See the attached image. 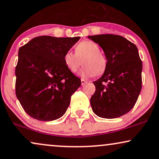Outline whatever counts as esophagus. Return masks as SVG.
<instances>
[{
    "mask_svg": "<svg viewBox=\"0 0 159 159\" xmlns=\"http://www.w3.org/2000/svg\"><path fill=\"white\" fill-rule=\"evenodd\" d=\"M81 85H82V86L84 85V84L87 83V81H86V80H84V79H81Z\"/></svg>",
    "mask_w": 159,
    "mask_h": 159,
    "instance_id": "esophagus-1",
    "label": "esophagus"
}]
</instances>
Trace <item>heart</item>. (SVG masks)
<instances>
[{"label":"heart","mask_w":159,"mask_h":159,"mask_svg":"<svg viewBox=\"0 0 159 159\" xmlns=\"http://www.w3.org/2000/svg\"><path fill=\"white\" fill-rule=\"evenodd\" d=\"M99 50V46L94 42L83 41L76 45L75 53L70 51L65 53L64 64L71 73H75L83 62L84 66L80 71L82 77L100 75L106 70L107 60Z\"/></svg>","instance_id":"heart-1"}]
</instances>
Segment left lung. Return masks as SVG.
<instances>
[{
  "label": "left lung",
  "mask_w": 159,
  "mask_h": 159,
  "mask_svg": "<svg viewBox=\"0 0 159 159\" xmlns=\"http://www.w3.org/2000/svg\"><path fill=\"white\" fill-rule=\"evenodd\" d=\"M105 52L107 67L102 76L93 82L92 111L99 117L115 118L134 106L142 89L143 64L138 50L125 38L113 34L91 35Z\"/></svg>",
  "instance_id": "8db88e82"
}]
</instances>
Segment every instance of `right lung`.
<instances>
[{"label":"right lung","mask_w":159,"mask_h":159,"mask_svg":"<svg viewBox=\"0 0 159 159\" xmlns=\"http://www.w3.org/2000/svg\"><path fill=\"white\" fill-rule=\"evenodd\" d=\"M79 39L43 35L20 48L15 92L30 117L49 121L65 113L81 81L67 68L63 56Z\"/></svg>","instance_id":"right-lung-1"}]
</instances>
